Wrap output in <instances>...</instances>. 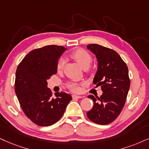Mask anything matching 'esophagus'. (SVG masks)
I'll use <instances>...</instances> for the list:
<instances>
[{
	"instance_id": "obj_1",
	"label": "esophagus",
	"mask_w": 149,
	"mask_h": 149,
	"mask_svg": "<svg viewBox=\"0 0 149 149\" xmlns=\"http://www.w3.org/2000/svg\"><path fill=\"white\" fill-rule=\"evenodd\" d=\"M84 96H78V95H73L72 96V98L73 99H76V98H83Z\"/></svg>"
}]
</instances>
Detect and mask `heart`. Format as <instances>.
I'll list each match as a JSON object with an SVG mask.
<instances>
[{
	"label": "heart",
	"instance_id": "b5f03b06",
	"mask_svg": "<svg viewBox=\"0 0 149 149\" xmlns=\"http://www.w3.org/2000/svg\"><path fill=\"white\" fill-rule=\"evenodd\" d=\"M71 56L83 69H88L92 61V57L87 51L84 49H78L71 53ZM64 59L60 57L57 64V70L58 71H62L64 66ZM67 87L70 90L74 92H78L80 90L79 85L76 82H70L67 84Z\"/></svg>",
	"mask_w": 149,
	"mask_h": 149
}]
</instances>
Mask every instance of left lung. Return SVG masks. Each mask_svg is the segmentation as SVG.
<instances>
[{"mask_svg":"<svg viewBox=\"0 0 149 149\" xmlns=\"http://www.w3.org/2000/svg\"><path fill=\"white\" fill-rule=\"evenodd\" d=\"M87 48L98 61L93 82L101 86L103 91L100 97L88 96L94 101V106L87 116L97 124H109L117 118L125 105L130 85L128 67L114 50L94 44H89Z\"/></svg>","mask_w":149,"mask_h":149,"instance_id":"obj_1","label":"left lung"}]
</instances>
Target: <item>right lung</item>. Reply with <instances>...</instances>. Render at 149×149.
I'll return each instance as SVG.
<instances>
[{
  "mask_svg": "<svg viewBox=\"0 0 149 149\" xmlns=\"http://www.w3.org/2000/svg\"><path fill=\"white\" fill-rule=\"evenodd\" d=\"M67 50L63 46H46L30 51L16 71L15 93L25 114L35 124L48 126L62 117L72 99L67 93L52 98L47 80L57 73V64Z\"/></svg>",
  "mask_w": 149,
  "mask_h": 149,
  "instance_id": "right-lung-1",
  "label": "right lung"
}]
</instances>
